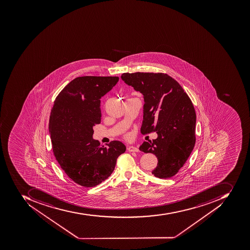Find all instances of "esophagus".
Listing matches in <instances>:
<instances>
[{
    "label": "esophagus",
    "mask_w": 250,
    "mask_h": 250,
    "mask_svg": "<svg viewBox=\"0 0 250 250\" xmlns=\"http://www.w3.org/2000/svg\"><path fill=\"white\" fill-rule=\"evenodd\" d=\"M127 151L130 152H139V149L135 146H128L127 148Z\"/></svg>",
    "instance_id": "obj_1"
}]
</instances>
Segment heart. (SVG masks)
<instances>
[{"mask_svg": "<svg viewBox=\"0 0 250 250\" xmlns=\"http://www.w3.org/2000/svg\"><path fill=\"white\" fill-rule=\"evenodd\" d=\"M126 137H127H127H128V136H127H127H126Z\"/></svg>", "mask_w": 250, "mask_h": 250, "instance_id": "heart-1", "label": "heart"}]
</instances>
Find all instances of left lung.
<instances>
[{
	"label": "left lung",
	"instance_id": "1",
	"mask_svg": "<svg viewBox=\"0 0 250 250\" xmlns=\"http://www.w3.org/2000/svg\"><path fill=\"white\" fill-rule=\"evenodd\" d=\"M121 78L143 94L142 135L158 134L152 142H144L140 151L158 158L152 170L155 177H173L186 163L196 142V112L191 100L181 85L165 73H125Z\"/></svg>",
	"mask_w": 250,
	"mask_h": 250
}]
</instances>
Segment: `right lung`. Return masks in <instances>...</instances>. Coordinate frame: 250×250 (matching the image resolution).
I'll list each match as a JSON object with an SVG mask.
<instances>
[{"label": "right lung", "mask_w": 250, "mask_h": 250, "mask_svg": "<svg viewBox=\"0 0 250 250\" xmlns=\"http://www.w3.org/2000/svg\"><path fill=\"white\" fill-rule=\"evenodd\" d=\"M119 80L118 76L77 77L54 101L49 123L53 154L66 175L80 186L93 188L107 179L125 151L119 141L104 147L92 138L93 127L101 123L100 99Z\"/></svg>", "instance_id": "add662e5"}]
</instances>
